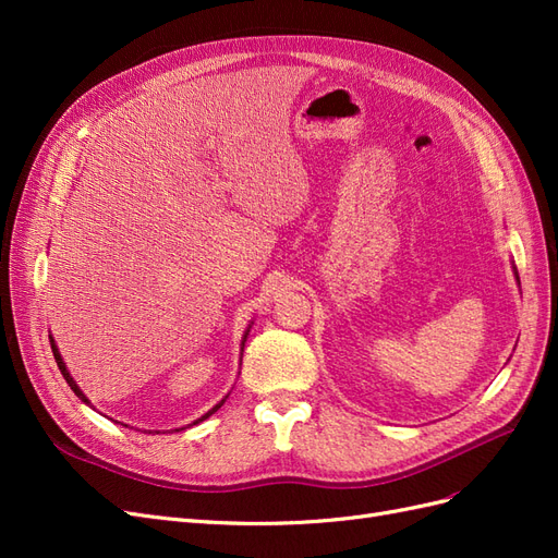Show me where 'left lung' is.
<instances>
[{"label":"left lung","mask_w":558,"mask_h":558,"mask_svg":"<svg viewBox=\"0 0 558 558\" xmlns=\"http://www.w3.org/2000/svg\"><path fill=\"white\" fill-rule=\"evenodd\" d=\"M514 277H517V281H519V275H517V269H514Z\"/></svg>","instance_id":"left-lung-1"}]
</instances>
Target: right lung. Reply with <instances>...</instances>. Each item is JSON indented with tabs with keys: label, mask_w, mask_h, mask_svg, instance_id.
<instances>
[{
	"label": "right lung",
	"mask_w": 558,
	"mask_h": 558,
	"mask_svg": "<svg viewBox=\"0 0 558 558\" xmlns=\"http://www.w3.org/2000/svg\"><path fill=\"white\" fill-rule=\"evenodd\" d=\"M251 324H253V320H251ZM248 330H251V326H248V328L244 330V337H242V351H244V342H246V337H248ZM50 349H53V356H56V363H58V367H60V373H62L64 381L72 386V391H74V393L78 396V400H83V402H86V404H90V400L86 398V393H83V391H81V388H78V384H76V381H74V377L70 375V369H66V365H64V361H62V356H60V349H58V344H56V340H53V337H50ZM226 398H228V396H226ZM226 398H223L221 402H216V404H214V408H211V410H209L207 414H202L199 418H195V421H193V424H189V426H195V424H199V421H205V418H209V416H211V414H214V412H216L218 408H221V404L226 402ZM174 430H183V428H174ZM156 433H158V430H156Z\"/></svg>",
	"instance_id": "add662e5"
}]
</instances>
